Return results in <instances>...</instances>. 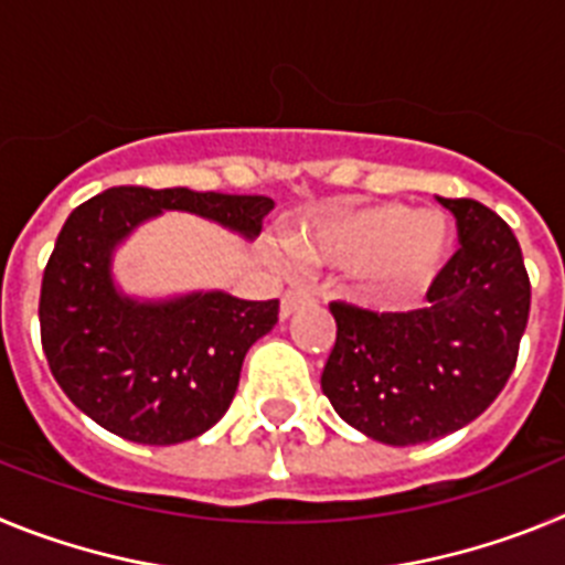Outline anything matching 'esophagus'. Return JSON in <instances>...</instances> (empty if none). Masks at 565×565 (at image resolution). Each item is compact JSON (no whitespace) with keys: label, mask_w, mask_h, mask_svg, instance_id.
<instances>
[{"label":"esophagus","mask_w":565,"mask_h":565,"mask_svg":"<svg viewBox=\"0 0 565 565\" xmlns=\"http://www.w3.org/2000/svg\"><path fill=\"white\" fill-rule=\"evenodd\" d=\"M308 297H311V291H308V288H302V286L288 288V291L282 294V308H279V313H282V317H291V313L297 311V308L302 306Z\"/></svg>","instance_id":"34e87169"}]
</instances>
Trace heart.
Here are the masks:
<instances>
[{"label":"heart","mask_w":565,"mask_h":565,"mask_svg":"<svg viewBox=\"0 0 565 565\" xmlns=\"http://www.w3.org/2000/svg\"><path fill=\"white\" fill-rule=\"evenodd\" d=\"M452 234L438 214H413L396 203L339 212L319 223L299 254L311 263L367 274L379 297L424 288L450 257Z\"/></svg>","instance_id":"b5f03b06"}]
</instances>
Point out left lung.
<instances>
[{"instance_id":"left-lung-1","label":"left lung","mask_w":565,"mask_h":565,"mask_svg":"<svg viewBox=\"0 0 565 565\" xmlns=\"http://www.w3.org/2000/svg\"><path fill=\"white\" fill-rule=\"evenodd\" d=\"M458 252L427 306L376 313L331 302L337 342L322 393L344 422L393 447L433 441L481 416L503 391L529 322L532 286L512 228L483 203L438 198Z\"/></svg>"}]
</instances>
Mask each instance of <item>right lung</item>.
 <instances>
[{
	"instance_id": "1",
	"label": "right lung",
	"mask_w": 565,
	"mask_h": 565,
	"mask_svg": "<svg viewBox=\"0 0 565 565\" xmlns=\"http://www.w3.org/2000/svg\"><path fill=\"white\" fill-rule=\"evenodd\" d=\"M183 209L254 237L266 194L113 186L62 226L39 297L50 373L78 411L135 444H181L221 422L248 348L277 326L279 299L223 291L138 306L109 279L113 248L147 217Z\"/></svg>"
}]
</instances>
